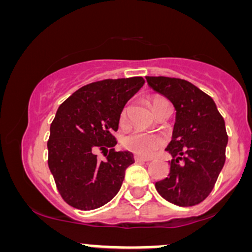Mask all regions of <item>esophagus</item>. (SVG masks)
Masks as SVG:
<instances>
[{"mask_svg": "<svg viewBox=\"0 0 252 252\" xmlns=\"http://www.w3.org/2000/svg\"><path fill=\"white\" fill-rule=\"evenodd\" d=\"M134 160L136 161V162H148V161H150L149 158H142V156H138V155L134 156Z\"/></svg>", "mask_w": 252, "mask_h": 252, "instance_id": "esophagus-1", "label": "esophagus"}]
</instances>
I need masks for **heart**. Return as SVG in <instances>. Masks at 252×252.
Instances as JSON below:
<instances>
[{"label": "heart", "mask_w": 252, "mask_h": 252, "mask_svg": "<svg viewBox=\"0 0 252 252\" xmlns=\"http://www.w3.org/2000/svg\"><path fill=\"white\" fill-rule=\"evenodd\" d=\"M164 100L161 97H155L152 100V108L155 109V106L158 103ZM126 116H128V108H123L120 115V124L122 126H126ZM124 147L130 152L135 154L144 156V158H150L158 152V149L164 144V137L162 135L154 134V132L144 131V130H134L129 135L126 136L123 141Z\"/></svg>", "instance_id": "b5f03b06"}]
</instances>
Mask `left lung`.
Returning <instances> with one entry per match:
<instances>
[{
    "label": "left lung",
    "mask_w": 252,
    "mask_h": 252,
    "mask_svg": "<svg viewBox=\"0 0 252 252\" xmlns=\"http://www.w3.org/2000/svg\"><path fill=\"white\" fill-rule=\"evenodd\" d=\"M154 91L176 110L173 137L166 150L173 156L168 178L155 189L178 206H194L209 196L225 163L227 134L224 118L209 94L179 78L146 77Z\"/></svg>",
    "instance_id": "obj_1"
}]
</instances>
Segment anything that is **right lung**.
<instances>
[{"instance_id":"right-lung-1","label":"right lung","mask_w":252,"mask_h":252,"mask_svg":"<svg viewBox=\"0 0 252 252\" xmlns=\"http://www.w3.org/2000/svg\"><path fill=\"white\" fill-rule=\"evenodd\" d=\"M142 77L104 79L83 86L57 110L51 124L48 167L62 198L74 209L94 210L120 190L130 152H116L120 115L143 86ZM97 151L105 161L96 160Z\"/></svg>"}]
</instances>
